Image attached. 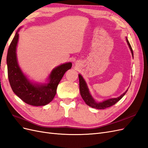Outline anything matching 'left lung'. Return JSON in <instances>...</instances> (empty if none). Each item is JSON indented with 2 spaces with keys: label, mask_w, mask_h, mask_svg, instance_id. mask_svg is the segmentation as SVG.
<instances>
[{
  "label": "left lung",
  "mask_w": 148,
  "mask_h": 148,
  "mask_svg": "<svg viewBox=\"0 0 148 148\" xmlns=\"http://www.w3.org/2000/svg\"><path fill=\"white\" fill-rule=\"evenodd\" d=\"M127 41L128 44V46L132 51V56H133V49L132 48L130 44L129 41H128L127 38ZM79 82L80 95H81L83 99L84 100L85 103H86L88 106L92 107V108H95V109H104L106 108H108V107H109L112 106L113 105L116 104V103H117L118 101H119L121 99H122V98L123 97V96L125 95V94H126V92L128 91V89H127V90L125 91L123 94V95H122L119 97L113 98V99H110L106 100V101H103L102 102H99V103L96 102V101L94 100V99L91 96L90 93H89V89L87 87V85H86V83H85V81L80 75H79Z\"/></svg>",
  "instance_id": "left-lung-1"
}]
</instances>
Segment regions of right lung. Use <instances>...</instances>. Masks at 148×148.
<instances>
[{
	"instance_id": "add662e5",
	"label": "right lung",
	"mask_w": 148,
	"mask_h": 148,
	"mask_svg": "<svg viewBox=\"0 0 148 148\" xmlns=\"http://www.w3.org/2000/svg\"><path fill=\"white\" fill-rule=\"evenodd\" d=\"M18 40V33L16 32L7 52L8 78L10 86L13 92L26 104L34 106H45L53 100L56 95L58 84L72 64H64L53 69L49 76V83L34 84L26 78L18 65L16 55Z\"/></svg>"
}]
</instances>
